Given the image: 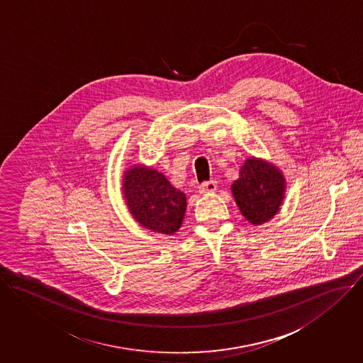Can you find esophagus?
<instances>
[{
    "instance_id": "34e87169",
    "label": "esophagus",
    "mask_w": 363,
    "mask_h": 363,
    "mask_svg": "<svg viewBox=\"0 0 363 363\" xmlns=\"http://www.w3.org/2000/svg\"><path fill=\"white\" fill-rule=\"evenodd\" d=\"M216 189H218V182L216 181H208V182H203L199 186L201 194H211V192H215Z\"/></svg>"
}]
</instances>
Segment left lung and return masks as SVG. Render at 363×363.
Here are the masks:
<instances>
[{
	"mask_svg": "<svg viewBox=\"0 0 363 363\" xmlns=\"http://www.w3.org/2000/svg\"><path fill=\"white\" fill-rule=\"evenodd\" d=\"M231 191L242 216L252 224L274 218L284 199L285 179L278 168L250 158L240 169Z\"/></svg>",
	"mask_w": 363,
	"mask_h": 363,
	"instance_id": "obj_1",
	"label": "left lung"
}]
</instances>
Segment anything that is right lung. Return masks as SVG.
I'll return each mask as SVG.
<instances>
[{
  "instance_id": "right-lung-1",
  "label": "right lung",
  "mask_w": 363,
  "mask_h": 363,
  "mask_svg": "<svg viewBox=\"0 0 363 363\" xmlns=\"http://www.w3.org/2000/svg\"><path fill=\"white\" fill-rule=\"evenodd\" d=\"M123 195L132 215L145 228L172 234L181 227L186 196L175 189L162 174L145 167L128 169Z\"/></svg>"
}]
</instances>
